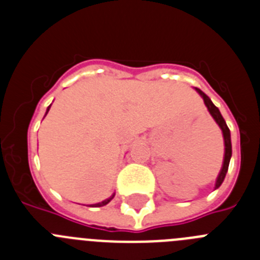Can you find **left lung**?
<instances>
[{
    "label": "left lung",
    "mask_w": 260,
    "mask_h": 260,
    "mask_svg": "<svg viewBox=\"0 0 260 260\" xmlns=\"http://www.w3.org/2000/svg\"><path fill=\"white\" fill-rule=\"evenodd\" d=\"M196 90H197V92L201 94V97L203 98V101H205V105H206V107H207V110H209V113L211 114V116L215 119V121H216L217 125L220 127L221 132H223L224 146H225V151H224L223 167H221L220 174H219V176H217V179H216V182H215V189H217V188H219V186L221 185V184H223L224 179H225L226 171H228V167H229V160H231V156H232V144H231V132H229L228 125H226L225 120H224V118H223V116H221L220 111H219V109H217V107L215 106L214 104H212V101L209 98V95H206L205 93H203L201 89H198V88H196Z\"/></svg>",
    "instance_id": "1"
}]
</instances>
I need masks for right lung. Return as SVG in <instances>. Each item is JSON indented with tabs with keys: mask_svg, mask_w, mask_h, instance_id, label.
I'll return each mask as SVG.
<instances>
[{
	"mask_svg": "<svg viewBox=\"0 0 260 260\" xmlns=\"http://www.w3.org/2000/svg\"><path fill=\"white\" fill-rule=\"evenodd\" d=\"M50 106H51V105H50ZM50 106H49V109H50ZM49 109H48V111H49ZM114 196H115V193H114L113 196H111V197H110V198H107V200L102 201V202H100V203H95V205H89V206H90V207H102V206L107 205V203H109L110 201L113 200V198H114Z\"/></svg>",
	"mask_w": 260,
	"mask_h": 260,
	"instance_id": "add662e5",
	"label": "right lung"
}]
</instances>
